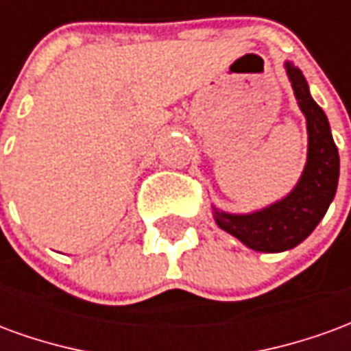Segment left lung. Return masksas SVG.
<instances>
[{"label":"left lung","instance_id":"obj_1","mask_svg":"<svg viewBox=\"0 0 351 351\" xmlns=\"http://www.w3.org/2000/svg\"><path fill=\"white\" fill-rule=\"evenodd\" d=\"M286 69L308 128V161L301 180L286 199L259 213L235 216L214 208L223 231L258 252H284L302 243L325 216L339 184V150L327 116L310 97L302 73L293 64H286Z\"/></svg>","mask_w":351,"mask_h":351}]
</instances>
